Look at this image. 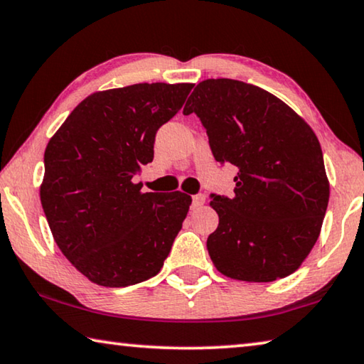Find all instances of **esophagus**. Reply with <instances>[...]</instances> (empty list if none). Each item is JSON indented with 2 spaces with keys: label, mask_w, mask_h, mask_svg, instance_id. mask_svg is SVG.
<instances>
[{
  "label": "esophagus",
  "mask_w": 364,
  "mask_h": 364,
  "mask_svg": "<svg viewBox=\"0 0 364 364\" xmlns=\"http://www.w3.org/2000/svg\"><path fill=\"white\" fill-rule=\"evenodd\" d=\"M205 203V196L204 194H196L193 196V209H198Z\"/></svg>",
  "instance_id": "34e87169"
}]
</instances>
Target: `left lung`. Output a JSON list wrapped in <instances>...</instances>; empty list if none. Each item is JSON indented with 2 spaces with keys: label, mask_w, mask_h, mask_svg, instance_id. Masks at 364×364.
Wrapping results in <instances>:
<instances>
[{
  "label": "left lung",
  "mask_w": 364,
  "mask_h": 364,
  "mask_svg": "<svg viewBox=\"0 0 364 364\" xmlns=\"http://www.w3.org/2000/svg\"><path fill=\"white\" fill-rule=\"evenodd\" d=\"M196 113L218 164L238 168L235 196L210 194L218 227L207 251L218 272L274 282L301 265L319 238L328 180L314 131L257 85L207 79L183 109Z\"/></svg>",
  "instance_id": "left-lung-1"
}]
</instances>
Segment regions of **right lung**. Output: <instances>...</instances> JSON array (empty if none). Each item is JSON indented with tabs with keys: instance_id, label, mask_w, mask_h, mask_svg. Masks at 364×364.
Instances as JSON below:
<instances>
[{
	"instance_id": "1",
	"label": "right lung",
	"mask_w": 364,
	"mask_h": 364,
	"mask_svg": "<svg viewBox=\"0 0 364 364\" xmlns=\"http://www.w3.org/2000/svg\"><path fill=\"white\" fill-rule=\"evenodd\" d=\"M193 87L144 82L95 92L45 149V217L63 255L97 285L141 284L170 255L191 196L142 193L134 178L154 160L159 128Z\"/></svg>"
}]
</instances>
